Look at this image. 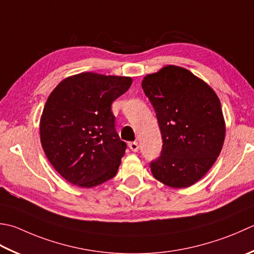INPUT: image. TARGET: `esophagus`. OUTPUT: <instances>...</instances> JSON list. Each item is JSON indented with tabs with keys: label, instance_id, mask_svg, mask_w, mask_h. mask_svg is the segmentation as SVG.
I'll return each mask as SVG.
<instances>
[{
	"label": "esophagus",
	"instance_id": "esophagus-1",
	"mask_svg": "<svg viewBox=\"0 0 254 254\" xmlns=\"http://www.w3.org/2000/svg\"><path fill=\"white\" fill-rule=\"evenodd\" d=\"M128 147H130L133 152H137L138 147H140V146H138L137 142H130V143H128Z\"/></svg>",
	"mask_w": 254,
	"mask_h": 254
}]
</instances>
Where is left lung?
Wrapping results in <instances>:
<instances>
[{"instance_id":"1","label":"left lung","mask_w":254,"mask_h":254,"mask_svg":"<svg viewBox=\"0 0 254 254\" xmlns=\"http://www.w3.org/2000/svg\"><path fill=\"white\" fill-rule=\"evenodd\" d=\"M142 88L163 138L160 157L150 164L153 176L174 188L193 185L210 170L225 141L219 98L190 70L172 64L146 74Z\"/></svg>"}]
</instances>
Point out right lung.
<instances>
[{
  "label": "right lung",
  "instance_id": "right-lung-1",
  "mask_svg": "<svg viewBox=\"0 0 254 254\" xmlns=\"http://www.w3.org/2000/svg\"><path fill=\"white\" fill-rule=\"evenodd\" d=\"M131 84V77L82 72L49 94L39 127L42 146L72 185L91 188L116 176L127 144L114 127L111 104Z\"/></svg>",
  "mask_w": 254,
  "mask_h": 254
}]
</instances>
